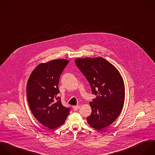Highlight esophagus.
I'll return each instance as SVG.
<instances>
[{
    "label": "esophagus",
    "instance_id": "34e87169",
    "mask_svg": "<svg viewBox=\"0 0 155 155\" xmlns=\"http://www.w3.org/2000/svg\"><path fill=\"white\" fill-rule=\"evenodd\" d=\"M73 108H74V110L75 111H76V110H78V109L80 108V106H78V105H77V106H74Z\"/></svg>",
    "mask_w": 155,
    "mask_h": 155
}]
</instances>
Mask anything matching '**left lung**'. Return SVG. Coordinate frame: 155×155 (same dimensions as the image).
<instances>
[{
  "instance_id": "1",
  "label": "left lung",
  "mask_w": 155,
  "mask_h": 155,
  "mask_svg": "<svg viewBox=\"0 0 155 155\" xmlns=\"http://www.w3.org/2000/svg\"><path fill=\"white\" fill-rule=\"evenodd\" d=\"M75 64L97 95L89 105L88 124L97 130L112 124L120 115L125 101L124 80L117 68L102 57L77 58Z\"/></svg>"
}]
</instances>
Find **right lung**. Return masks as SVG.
<instances>
[{"label": "right lung", "instance_id": "1", "mask_svg": "<svg viewBox=\"0 0 155 155\" xmlns=\"http://www.w3.org/2000/svg\"><path fill=\"white\" fill-rule=\"evenodd\" d=\"M69 61L51 60L41 63L30 74L26 92L30 109L43 125L54 129L61 126L70 113L57 97L60 75Z\"/></svg>", "mask_w": 155, "mask_h": 155}]
</instances>
